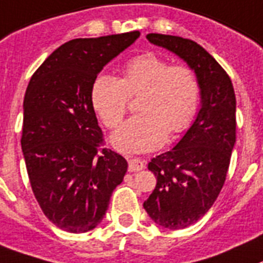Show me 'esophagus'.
<instances>
[{
  "instance_id": "obj_1",
  "label": "esophagus",
  "mask_w": 263,
  "mask_h": 263,
  "mask_svg": "<svg viewBox=\"0 0 263 263\" xmlns=\"http://www.w3.org/2000/svg\"><path fill=\"white\" fill-rule=\"evenodd\" d=\"M127 162H129V172H138L145 168L144 160H141L140 157H127Z\"/></svg>"
}]
</instances>
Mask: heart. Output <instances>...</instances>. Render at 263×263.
Returning a JSON list of instances; mask_svg holds the SVG:
<instances>
[{
    "mask_svg": "<svg viewBox=\"0 0 263 263\" xmlns=\"http://www.w3.org/2000/svg\"><path fill=\"white\" fill-rule=\"evenodd\" d=\"M137 110L112 136L121 152L142 153L164 144L166 134L183 133L196 116L200 84L185 64H171L155 53L129 59L118 79L101 75L91 87V102L102 122L116 129L129 107V98L138 97Z\"/></svg>",
    "mask_w": 263,
    "mask_h": 263,
    "instance_id": "b5f03b06",
    "label": "heart"
}]
</instances>
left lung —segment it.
<instances>
[{
    "label": "left lung",
    "mask_w": 263,
    "mask_h": 263,
    "mask_svg": "<svg viewBox=\"0 0 263 263\" xmlns=\"http://www.w3.org/2000/svg\"><path fill=\"white\" fill-rule=\"evenodd\" d=\"M146 39L183 59L200 84L201 107L192 126L173 149L147 164L157 184L145 211L161 227L185 229L204 216L226 181L236 138L235 92L227 72L197 43L160 33Z\"/></svg>",
    "instance_id": "8db88e82"
}]
</instances>
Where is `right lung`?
<instances>
[{
  "label": "right lung",
  "instance_id": "obj_1",
  "mask_svg": "<svg viewBox=\"0 0 263 263\" xmlns=\"http://www.w3.org/2000/svg\"><path fill=\"white\" fill-rule=\"evenodd\" d=\"M138 37L134 30L68 41L36 69L25 91L21 149L30 186L45 216L68 233L102 222L127 171L122 156L102 147L91 87Z\"/></svg>",
  "mask_w": 263,
  "mask_h": 263
}]
</instances>
